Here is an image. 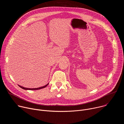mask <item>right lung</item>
I'll return each instance as SVG.
<instances>
[{
	"label": "right lung",
	"mask_w": 124,
	"mask_h": 124,
	"mask_svg": "<svg viewBox=\"0 0 124 124\" xmlns=\"http://www.w3.org/2000/svg\"><path fill=\"white\" fill-rule=\"evenodd\" d=\"M48 83L45 86H43V87H39V88H25V87H23V86H20V85H19V87H20L21 88H22V89H24V90H39V89H42V88H45L46 86H47L48 85Z\"/></svg>",
	"instance_id": "right-lung-1"
}]
</instances>
